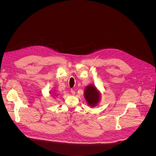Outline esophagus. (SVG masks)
I'll return each instance as SVG.
<instances>
[{"label":"esophagus","mask_w":156,"mask_h":156,"mask_svg":"<svg viewBox=\"0 0 156 156\" xmlns=\"http://www.w3.org/2000/svg\"><path fill=\"white\" fill-rule=\"evenodd\" d=\"M71 92L72 95H74L75 94V91L73 89H71Z\"/></svg>","instance_id":"esophagus-1"}]
</instances>
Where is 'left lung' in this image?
I'll list each match as a JSON object with an SVG mask.
<instances>
[{
	"label": "left lung",
	"mask_w": 156,
	"mask_h": 156,
	"mask_svg": "<svg viewBox=\"0 0 156 156\" xmlns=\"http://www.w3.org/2000/svg\"><path fill=\"white\" fill-rule=\"evenodd\" d=\"M101 92L92 84L85 87L84 97L89 106L94 108L98 105L101 100Z\"/></svg>",
	"instance_id": "1"
}]
</instances>
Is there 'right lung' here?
Wrapping results in <instances>:
<instances>
[{"label": "right lung", "instance_id": "obj_1", "mask_svg": "<svg viewBox=\"0 0 156 156\" xmlns=\"http://www.w3.org/2000/svg\"><path fill=\"white\" fill-rule=\"evenodd\" d=\"M51 92H50V94H51ZM54 95H55V94H54Z\"/></svg>", "mask_w": 156, "mask_h": 156}]
</instances>
